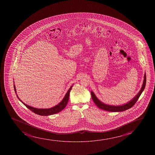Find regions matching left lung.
I'll use <instances>...</instances> for the list:
<instances>
[{
	"instance_id": "1",
	"label": "left lung",
	"mask_w": 155,
	"mask_h": 155,
	"mask_svg": "<svg viewBox=\"0 0 155 155\" xmlns=\"http://www.w3.org/2000/svg\"><path fill=\"white\" fill-rule=\"evenodd\" d=\"M146 73L144 74V79L142 84V86L140 91H139L137 95L131 100H130L129 102H127L125 104L121 105H112L109 104H105L104 103L101 102L100 100L98 99L97 97L96 96L95 94L94 93L93 91H91V96L92 100H93L94 103L97 106L98 108H101L103 110H107L108 112H122L124 110H128L132 107L135 104L136 102L138 101V98L140 97L141 94H142V91H144V88L146 86Z\"/></svg>"
}]
</instances>
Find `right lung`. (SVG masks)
Returning <instances> with one entry per match:
<instances>
[{"label":"right lung","mask_w":155,"mask_h":155,"mask_svg":"<svg viewBox=\"0 0 155 155\" xmlns=\"http://www.w3.org/2000/svg\"><path fill=\"white\" fill-rule=\"evenodd\" d=\"M14 91H15V94L17 96V98H18V100L21 101V102L23 103V104L26 106V107H28L29 110H32V112L35 113V114H37L40 115H42V116H48V115H50L54 114H56L58 113L61 112L62 110H64V108H65L67 104L68 103V100H69V94H70V91L71 89V88L72 87V85L70 88L69 89L66 95L64 96V98L62 99L61 101L60 102L59 104L56 105L55 106H53L52 107L49 108H35V107H33L32 106L28 105L25 103H24L23 102H22L21 100L19 99V97L18 96L17 94V92H16V87H15V85H14Z\"/></svg>","instance_id":"add662e5"}]
</instances>
